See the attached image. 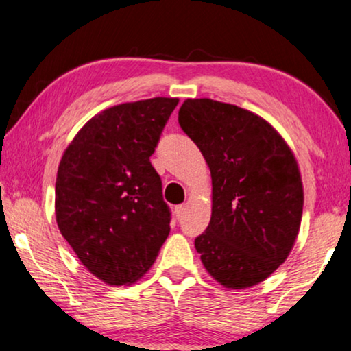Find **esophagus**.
I'll return each instance as SVG.
<instances>
[{
	"instance_id": "34e87169",
	"label": "esophagus",
	"mask_w": 351,
	"mask_h": 351,
	"mask_svg": "<svg viewBox=\"0 0 351 351\" xmlns=\"http://www.w3.org/2000/svg\"><path fill=\"white\" fill-rule=\"evenodd\" d=\"M186 204H180V206H177L176 207V209H174V213H176V218H177V220H179V218H182V217H184V213L186 212Z\"/></svg>"
}]
</instances>
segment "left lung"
Returning a JSON list of instances; mask_svg holds the SVG:
<instances>
[{
    "label": "left lung",
    "instance_id": "8db88e82",
    "mask_svg": "<svg viewBox=\"0 0 351 351\" xmlns=\"http://www.w3.org/2000/svg\"><path fill=\"white\" fill-rule=\"evenodd\" d=\"M179 125L212 176V217L195 239L201 261L226 288L256 285L287 260L299 232L296 160L266 120L237 106L186 99Z\"/></svg>",
    "mask_w": 351,
    "mask_h": 351
}]
</instances>
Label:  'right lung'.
Instances as JSON below:
<instances>
[{"instance_id": "obj_1", "label": "right lung", "mask_w": 351, "mask_h": 351, "mask_svg": "<svg viewBox=\"0 0 351 351\" xmlns=\"http://www.w3.org/2000/svg\"><path fill=\"white\" fill-rule=\"evenodd\" d=\"M177 104V98H152L103 110L60 161V232L84 266L109 285L144 276L169 234L171 209L150 156Z\"/></svg>"}]
</instances>
